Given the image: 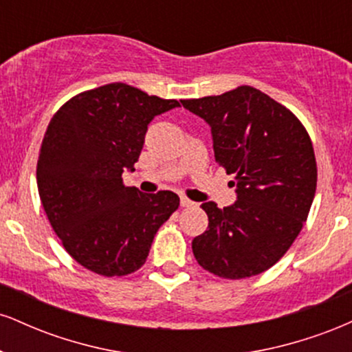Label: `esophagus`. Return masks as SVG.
<instances>
[{
    "mask_svg": "<svg viewBox=\"0 0 352 352\" xmlns=\"http://www.w3.org/2000/svg\"><path fill=\"white\" fill-rule=\"evenodd\" d=\"M180 205H182V207H185V208H193V207H197L199 204H195V201L187 199V197H182Z\"/></svg>",
    "mask_w": 352,
    "mask_h": 352,
    "instance_id": "1",
    "label": "esophagus"
}]
</instances>
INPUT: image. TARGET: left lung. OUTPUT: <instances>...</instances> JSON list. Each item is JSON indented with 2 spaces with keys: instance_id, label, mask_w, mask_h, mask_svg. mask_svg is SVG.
<instances>
[{
  "instance_id": "1",
  "label": "left lung",
  "mask_w": 352,
  "mask_h": 352,
  "mask_svg": "<svg viewBox=\"0 0 352 352\" xmlns=\"http://www.w3.org/2000/svg\"><path fill=\"white\" fill-rule=\"evenodd\" d=\"M212 129L215 160L235 175L236 201H205L208 230L192 250L201 268L228 280L266 272L308 218L318 168L311 139L289 109L252 86L182 100Z\"/></svg>"
}]
</instances>
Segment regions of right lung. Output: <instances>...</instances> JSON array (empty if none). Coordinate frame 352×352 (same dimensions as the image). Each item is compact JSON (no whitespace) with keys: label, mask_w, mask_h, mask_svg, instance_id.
I'll return each mask as SVG.
<instances>
[{"label":"right lung","mask_w":352,"mask_h":352,"mask_svg":"<svg viewBox=\"0 0 352 352\" xmlns=\"http://www.w3.org/2000/svg\"><path fill=\"white\" fill-rule=\"evenodd\" d=\"M180 104L124 82L80 92L51 119L39 151L38 190L66 252L104 276L134 273L157 230L180 205L177 193L125 187L148 124Z\"/></svg>","instance_id":"right-lung-1"}]
</instances>
